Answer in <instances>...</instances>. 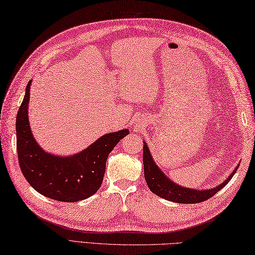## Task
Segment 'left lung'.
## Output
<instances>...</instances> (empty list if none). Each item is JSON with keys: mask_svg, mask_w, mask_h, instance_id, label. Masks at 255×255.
Segmentation results:
<instances>
[{"mask_svg": "<svg viewBox=\"0 0 255 255\" xmlns=\"http://www.w3.org/2000/svg\"><path fill=\"white\" fill-rule=\"evenodd\" d=\"M143 170L145 182H147L151 192L158 195L161 198L170 200V202L178 204H197L204 202V200H207L229 183L231 177L235 175L238 167H239V165H237L231 174L223 183L214 188H188L178 185V184L170 180L154 162L152 155L150 153L147 142L143 141Z\"/></svg>", "mask_w": 255, "mask_h": 255, "instance_id": "1", "label": "left lung"}]
</instances>
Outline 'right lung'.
<instances>
[{
    "instance_id": "1",
    "label": "right lung",
    "mask_w": 255,
    "mask_h": 255,
    "mask_svg": "<svg viewBox=\"0 0 255 255\" xmlns=\"http://www.w3.org/2000/svg\"><path fill=\"white\" fill-rule=\"evenodd\" d=\"M30 85L31 80L16 116L18 162L26 181L38 193L59 202L74 203L91 197L102 185L108 154L129 130L108 132L72 155L47 152L36 141L29 126Z\"/></svg>"
}]
</instances>
